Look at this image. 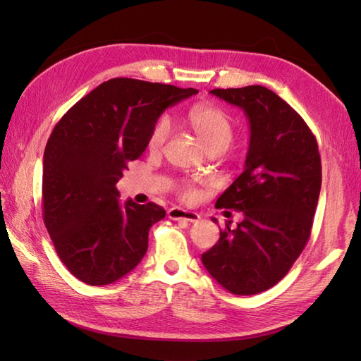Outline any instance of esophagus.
<instances>
[{"label": "esophagus", "mask_w": 361, "mask_h": 361, "mask_svg": "<svg viewBox=\"0 0 361 361\" xmlns=\"http://www.w3.org/2000/svg\"><path fill=\"white\" fill-rule=\"evenodd\" d=\"M169 219L172 220H180V221H188V224H194V221L200 220V216L194 211H186L181 208H172L167 211Z\"/></svg>", "instance_id": "esophagus-1"}]
</instances>
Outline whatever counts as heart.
Listing matches in <instances>:
<instances>
[{
  "label": "heart",
  "mask_w": 361,
  "mask_h": 361,
  "mask_svg": "<svg viewBox=\"0 0 361 361\" xmlns=\"http://www.w3.org/2000/svg\"><path fill=\"white\" fill-rule=\"evenodd\" d=\"M188 122L208 152L212 149H226L234 137L233 119L219 106L197 105L188 113ZM169 135H171V124L167 119H159L150 133L149 149L152 152L159 150L166 144ZM181 195L192 198V188L186 183L181 185Z\"/></svg>",
  "instance_id": "1"
}]
</instances>
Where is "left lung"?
I'll list each match as a JSON object with an SVG mask.
<instances>
[{"instance_id": "left-lung-1", "label": "left lung", "mask_w": 361, "mask_h": 361, "mask_svg": "<svg viewBox=\"0 0 361 361\" xmlns=\"http://www.w3.org/2000/svg\"><path fill=\"white\" fill-rule=\"evenodd\" d=\"M211 94L242 109L251 135L243 172L216 203L240 211L243 220L235 228L226 224L202 262L231 293L256 295L276 286L309 242L321 190L318 144L271 90L250 85Z\"/></svg>"}]
</instances>
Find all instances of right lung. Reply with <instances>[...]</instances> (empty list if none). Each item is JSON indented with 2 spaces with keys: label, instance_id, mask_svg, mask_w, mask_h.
Wrapping results in <instances>:
<instances>
[{
  "label": "right lung",
  "instance_id": "right-lung-1",
  "mask_svg": "<svg viewBox=\"0 0 361 361\" xmlns=\"http://www.w3.org/2000/svg\"><path fill=\"white\" fill-rule=\"evenodd\" d=\"M197 93L110 79L54 127L43 157V220L60 260L82 282L106 286L141 262L149 229L166 211L152 202L122 204L116 183L147 147L161 113Z\"/></svg>",
  "mask_w": 361,
  "mask_h": 361
}]
</instances>
